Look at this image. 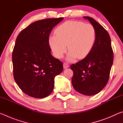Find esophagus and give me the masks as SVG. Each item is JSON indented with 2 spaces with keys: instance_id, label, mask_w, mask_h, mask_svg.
<instances>
[{
  "instance_id": "obj_1",
  "label": "esophagus",
  "mask_w": 123,
  "mask_h": 123,
  "mask_svg": "<svg viewBox=\"0 0 123 123\" xmlns=\"http://www.w3.org/2000/svg\"><path fill=\"white\" fill-rule=\"evenodd\" d=\"M69 67V66L68 65V64H67V63H63V68L64 69H66V68H67Z\"/></svg>"
}]
</instances>
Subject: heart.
Returning <instances> with one entry per match:
<instances>
[{
    "instance_id": "obj_1",
    "label": "heart",
    "mask_w": 123,
    "mask_h": 123,
    "mask_svg": "<svg viewBox=\"0 0 123 123\" xmlns=\"http://www.w3.org/2000/svg\"><path fill=\"white\" fill-rule=\"evenodd\" d=\"M55 34L49 38V44L55 56L61 59L67 51H69L67 60L74 61L76 57L82 59L87 56L94 47L96 31L89 23L79 21H67L55 29Z\"/></svg>"
}]
</instances>
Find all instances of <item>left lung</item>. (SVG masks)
<instances>
[{
    "mask_svg": "<svg viewBox=\"0 0 123 123\" xmlns=\"http://www.w3.org/2000/svg\"><path fill=\"white\" fill-rule=\"evenodd\" d=\"M84 18L94 27L96 41L93 49L85 59L70 66L74 73L72 83L79 93L93 95L99 93L109 81L113 52L107 31L93 18L87 16Z\"/></svg>",
    "mask_w": 123,
    "mask_h": 123,
    "instance_id": "obj_1",
    "label": "left lung"
}]
</instances>
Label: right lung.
Segmentation results:
<instances>
[{
    "instance_id": "right-lung-1",
    "label": "right lung",
    "mask_w": 123,
    "mask_h": 123,
    "mask_svg": "<svg viewBox=\"0 0 123 123\" xmlns=\"http://www.w3.org/2000/svg\"><path fill=\"white\" fill-rule=\"evenodd\" d=\"M63 18L36 21L18 35L12 52L14 80L25 94L43 98L53 92L54 78L63 71V64L51 55L49 37Z\"/></svg>"
}]
</instances>
